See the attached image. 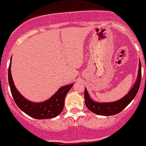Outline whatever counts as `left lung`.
<instances>
[{
    "label": "left lung",
    "mask_w": 146,
    "mask_h": 146,
    "mask_svg": "<svg viewBox=\"0 0 146 146\" xmlns=\"http://www.w3.org/2000/svg\"><path fill=\"white\" fill-rule=\"evenodd\" d=\"M146 68V67H145ZM141 77H142V72H141V63L139 64V75L137 78V81L134 86L132 87L129 92L125 97L119 101H116L114 102L109 103H99L95 102L91 99L88 93L86 88L85 89V105L87 108L93 113L97 114L99 115H114L116 114L121 112L124 108H125L133 98L135 97L139 88L140 83H141Z\"/></svg>",
    "instance_id": "1"
}]
</instances>
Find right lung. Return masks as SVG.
<instances>
[{
    "instance_id": "right-lung-1",
    "label": "right lung",
    "mask_w": 146,
    "mask_h": 146,
    "mask_svg": "<svg viewBox=\"0 0 146 146\" xmlns=\"http://www.w3.org/2000/svg\"><path fill=\"white\" fill-rule=\"evenodd\" d=\"M8 82L11 95L18 108L29 116L37 119H51L58 115L64 108V98L67 93L73 86L72 84L61 87L46 102L35 103L25 99L16 89L11 74V64L8 68Z\"/></svg>"
}]
</instances>
